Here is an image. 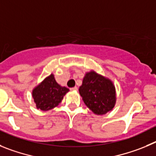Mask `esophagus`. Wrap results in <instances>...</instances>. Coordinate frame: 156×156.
I'll list each match as a JSON object with an SVG mask.
<instances>
[{
    "instance_id": "esophagus-1",
    "label": "esophagus",
    "mask_w": 156,
    "mask_h": 156,
    "mask_svg": "<svg viewBox=\"0 0 156 156\" xmlns=\"http://www.w3.org/2000/svg\"><path fill=\"white\" fill-rule=\"evenodd\" d=\"M71 91H77L78 90V87L75 86V87H73V88H71Z\"/></svg>"
}]
</instances>
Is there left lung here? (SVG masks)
<instances>
[{
  "mask_svg": "<svg viewBox=\"0 0 156 156\" xmlns=\"http://www.w3.org/2000/svg\"><path fill=\"white\" fill-rule=\"evenodd\" d=\"M79 93L87 107L96 115L106 114L116 103V89L111 80L94 71L85 74Z\"/></svg>",
  "mask_w": 156,
  "mask_h": 156,
  "instance_id": "1",
  "label": "left lung"
}]
</instances>
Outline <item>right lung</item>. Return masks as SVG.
Returning <instances> with one entry per match:
<instances>
[{
    "instance_id": "obj_1",
    "label": "right lung",
    "mask_w": 156,
    "mask_h": 156,
    "mask_svg": "<svg viewBox=\"0 0 156 156\" xmlns=\"http://www.w3.org/2000/svg\"><path fill=\"white\" fill-rule=\"evenodd\" d=\"M68 92L69 89L59 85L51 74L34 88L33 98L37 109L47 111L58 106Z\"/></svg>"
}]
</instances>
